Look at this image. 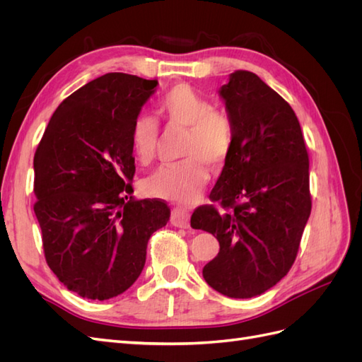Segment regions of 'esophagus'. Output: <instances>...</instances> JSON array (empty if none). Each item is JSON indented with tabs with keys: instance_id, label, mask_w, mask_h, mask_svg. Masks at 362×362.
Segmentation results:
<instances>
[{
	"instance_id": "1",
	"label": "esophagus",
	"mask_w": 362,
	"mask_h": 362,
	"mask_svg": "<svg viewBox=\"0 0 362 362\" xmlns=\"http://www.w3.org/2000/svg\"><path fill=\"white\" fill-rule=\"evenodd\" d=\"M172 225L187 229L190 226V213L184 208H173L170 214Z\"/></svg>"
}]
</instances>
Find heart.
<instances>
[{
    "label": "heart",
    "instance_id": "heart-1",
    "mask_svg": "<svg viewBox=\"0 0 362 362\" xmlns=\"http://www.w3.org/2000/svg\"><path fill=\"white\" fill-rule=\"evenodd\" d=\"M158 112L169 127L185 128L178 163L163 164L141 181L148 196L175 202H190L210 180V169L222 168L233 151L234 124L225 112L189 84H177L161 96ZM160 128L154 116L140 113L129 131V146L140 164L156 157Z\"/></svg>",
    "mask_w": 362,
    "mask_h": 362
}]
</instances>
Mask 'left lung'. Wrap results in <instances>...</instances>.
I'll use <instances>...</instances> for the list:
<instances>
[{
	"label": "left lung",
	"mask_w": 362,
	"mask_h": 362,
	"mask_svg": "<svg viewBox=\"0 0 362 362\" xmlns=\"http://www.w3.org/2000/svg\"><path fill=\"white\" fill-rule=\"evenodd\" d=\"M234 124V145L190 225L211 233L221 250L205 264L208 286L247 299L287 275L311 213L310 158L299 120L281 95L249 71H235L218 90Z\"/></svg>",
	"instance_id": "1"
}]
</instances>
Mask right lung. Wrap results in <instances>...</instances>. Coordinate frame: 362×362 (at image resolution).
I'll use <instances>...</instances> for the list:
<instances>
[{
	"label": "right lung",
	"instance_id": "1",
	"mask_svg": "<svg viewBox=\"0 0 362 362\" xmlns=\"http://www.w3.org/2000/svg\"><path fill=\"white\" fill-rule=\"evenodd\" d=\"M157 80L110 72L80 87L49 119L36 149L35 214L54 275L81 298L105 300L144 270L148 240L170 210L133 196L129 131Z\"/></svg>",
	"mask_w": 362,
	"mask_h": 362
}]
</instances>
